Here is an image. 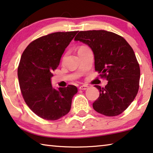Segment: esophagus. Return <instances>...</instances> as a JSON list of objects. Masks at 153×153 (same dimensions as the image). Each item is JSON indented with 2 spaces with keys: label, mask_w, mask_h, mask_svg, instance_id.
<instances>
[{
  "label": "esophagus",
  "mask_w": 153,
  "mask_h": 153,
  "mask_svg": "<svg viewBox=\"0 0 153 153\" xmlns=\"http://www.w3.org/2000/svg\"><path fill=\"white\" fill-rule=\"evenodd\" d=\"M88 86L87 85H82V86H79V89H80V90H86V89H88Z\"/></svg>",
  "instance_id": "34e87169"
}]
</instances>
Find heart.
<instances>
[{"label":"heart","mask_w":153,"mask_h":153,"mask_svg":"<svg viewBox=\"0 0 153 153\" xmlns=\"http://www.w3.org/2000/svg\"><path fill=\"white\" fill-rule=\"evenodd\" d=\"M84 48H86L85 47H81L80 48H79V49H84Z\"/></svg>","instance_id":"b5f03b06"}]
</instances>
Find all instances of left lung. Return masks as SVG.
<instances>
[{
    "label": "left lung",
    "instance_id": "1",
    "mask_svg": "<svg viewBox=\"0 0 153 153\" xmlns=\"http://www.w3.org/2000/svg\"><path fill=\"white\" fill-rule=\"evenodd\" d=\"M74 40L91 48L95 71L108 80L105 87L95 86L100 96L93 104L94 110L110 117L124 112L140 87V68L133 49L122 36L105 30L79 31Z\"/></svg>",
    "mask_w": 153,
    "mask_h": 153
}]
</instances>
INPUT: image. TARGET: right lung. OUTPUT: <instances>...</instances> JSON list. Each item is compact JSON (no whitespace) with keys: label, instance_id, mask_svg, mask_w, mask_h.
Listing matches in <instances>:
<instances>
[{"label":"right lung","instance_id":"right-lung-1","mask_svg":"<svg viewBox=\"0 0 153 153\" xmlns=\"http://www.w3.org/2000/svg\"><path fill=\"white\" fill-rule=\"evenodd\" d=\"M78 31L56 32L33 40L25 49L18 68L20 91L29 108L40 117L56 120L69 112L76 86L54 88L51 78L62 54Z\"/></svg>","mask_w":153,"mask_h":153}]
</instances>
